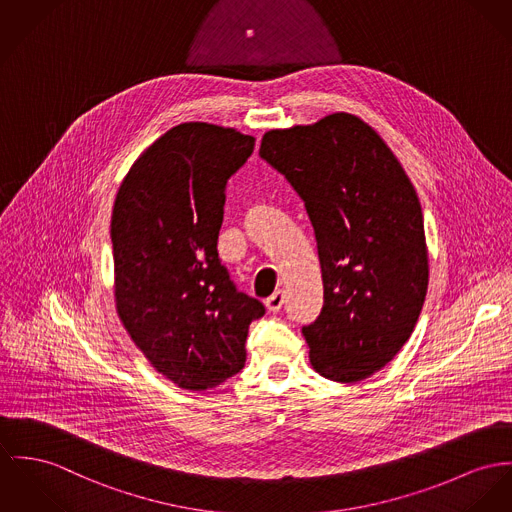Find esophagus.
<instances>
[{
    "label": "esophagus",
    "instance_id": "34e87169",
    "mask_svg": "<svg viewBox=\"0 0 512 512\" xmlns=\"http://www.w3.org/2000/svg\"><path fill=\"white\" fill-rule=\"evenodd\" d=\"M284 302H286V300H284V292H282V290H276L271 298H267L265 306H267L269 312H280V308L284 306Z\"/></svg>",
    "mask_w": 512,
    "mask_h": 512
}]
</instances>
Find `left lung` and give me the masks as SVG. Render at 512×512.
Masks as SVG:
<instances>
[{
	"mask_svg": "<svg viewBox=\"0 0 512 512\" xmlns=\"http://www.w3.org/2000/svg\"><path fill=\"white\" fill-rule=\"evenodd\" d=\"M259 156L286 177L314 226L323 308L302 333L315 372L353 384L411 337L429 286L417 193L364 120L335 113L269 130Z\"/></svg>",
	"mask_w": 512,
	"mask_h": 512,
	"instance_id": "obj_1",
	"label": "left lung"
}]
</instances>
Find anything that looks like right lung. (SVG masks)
<instances>
[{
	"label": "right lung",
	"mask_w": 512,
	"mask_h": 512,
	"mask_svg": "<svg viewBox=\"0 0 512 512\" xmlns=\"http://www.w3.org/2000/svg\"><path fill=\"white\" fill-rule=\"evenodd\" d=\"M253 148L255 138L234 128L179 124L134 161L115 198L120 321L152 366L185 390L237 374L249 325L265 315L237 290L216 249L228 179Z\"/></svg>",
	"instance_id": "obj_1"
}]
</instances>
